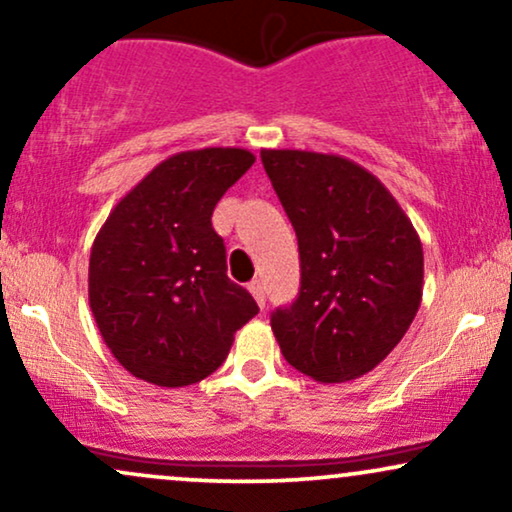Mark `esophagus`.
Listing matches in <instances>:
<instances>
[{
  "instance_id": "34e87169",
  "label": "esophagus",
  "mask_w": 512,
  "mask_h": 512,
  "mask_svg": "<svg viewBox=\"0 0 512 512\" xmlns=\"http://www.w3.org/2000/svg\"><path fill=\"white\" fill-rule=\"evenodd\" d=\"M248 289H250L252 296H255L257 305H260V308H264V301H267V296H264V284H262V281H260V279L250 281V284H248Z\"/></svg>"
}]
</instances>
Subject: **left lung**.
<instances>
[{
    "mask_svg": "<svg viewBox=\"0 0 512 512\" xmlns=\"http://www.w3.org/2000/svg\"><path fill=\"white\" fill-rule=\"evenodd\" d=\"M262 163L301 255L298 298L272 313L281 354L317 383L361 378L419 313V233L383 182L349 158L264 149Z\"/></svg>",
    "mask_w": 512,
    "mask_h": 512,
    "instance_id": "obj_1",
    "label": "left lung"
}]
</instances>
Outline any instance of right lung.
<instances>
[{"instance_id": "right-lung-1", "label": "right lung", "mask_w": 512, "mask_h": 512, "mask_svg": "<svg viewBox=\"0 0 512 512\" xmlns=\"http://www.w3.org/2000/svg\"><path fill=\"white\" fill-rule=\"evenodd\" d=\"M252 163L250 151L231 146L180 151L115 204L93 240L88 303L103 342L134 378L199 383L260 313L228 279L226 245L211 226L216 202Z\"/></svg>"}]
</instances>
